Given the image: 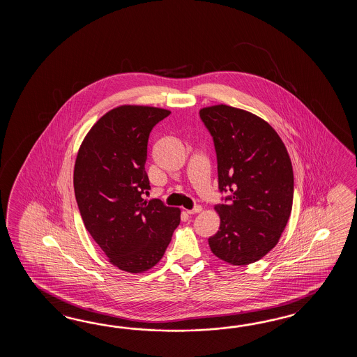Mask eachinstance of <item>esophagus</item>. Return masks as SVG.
I'll return each instance as SVG.
<instances>
[{"label": "esophagus", "instance_id": "obj_1", "mask_svg": "<svg viewBox=\"0 0 357 357\" xmlns=\"http://www.w3.org/2000/svg\"><path fill=\"white\" fill-rule=\"evenodd\" d=\"M202 209H203V208H202V205H195L192 209L186 211V213H188V214H197V213L202 212Z\"/></svg>", "mask_w": 357, "mask_h": 357}]
</instances>
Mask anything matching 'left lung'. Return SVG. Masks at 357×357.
<instances>
[{
	"mask_svg": "<svg viewBox=\"0 0 357 357\" xmlns=\"http://www.w3.org/2000/svg\"><path fill=\"white\" fill-rule=\"evenodd\" d=\"M217 154L220 226L208 243L232 266L263 258L280 241L294 200V171L275 130L255 114L218 105L200 109Z\"/></svg>",
	"mask_w": 357,
	"mask_h": 357,
	"instance_id": "obj_1",
	"label": "left lung"
}]
</instances>
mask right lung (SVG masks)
<instances>
[{
	"mask_svg": "<svg viewBox=\"0 0 357 357\" xmlns=\"http://www.w3.org/2000/svg\"><path fill=\"white\" fill-rule=\"evenodd\" d=\"M171 114L148 106H120L89 130L74 168L76 203L84 226L111 264L142 273L160 261L176 227L178 208L144 200L148 139Z\"/></svg>",
	"mask_w": 357,
	"mask_h": 357,
	"instance_id": "obj_1",
	"label": "right lung"
}]
</instances>
